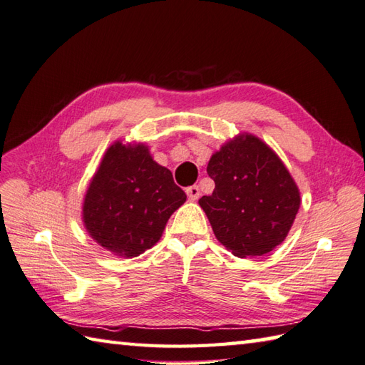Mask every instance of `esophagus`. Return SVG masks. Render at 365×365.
<instances>
[{
  "mask_svg": "<svg viewBox=\"0 0 365 365\" xmlns=\"http://www.w3.org/2000/svg\"><path fill=\"white\" fill-rule=\"evenodd\" d=\"M185 193H187V196H189V200H190V201H196L197 197L201 196V190H200V187H197V185H190V187H187V189H185Z\"/></svg>",
  "mask_w": 365,
  "mask_h": 365,
  "instance_id": "obj_1",
  "label": "esophagus"
}]
</instances>
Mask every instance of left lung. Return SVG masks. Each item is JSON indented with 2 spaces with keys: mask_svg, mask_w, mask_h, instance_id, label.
<instances>
[{
  "mask_svg": "<svg viewBox=\"0 0 365 365\" xmlns=\"http://www.w3.org/2000/svg\"><path fill=\"white\" fill-rule=\"evenodd\" d=\"M207 173L215 190L202 196L215 236L237 257L263 256L288 236L300 193L280 158L245 134L213 153Z\"/></svg>",
  "mask_w": 365,
  "mask_h": 365,
  "instance_id": "left-lung-1",
  "label": "left lung"
}]
</instances>
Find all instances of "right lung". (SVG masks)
I'll return each mask as SVG.
<instances>
[{
  "mask_svg": "<svg viewBox=\"0 0 365 365\" xmlns=\"http://www.w3.org/2000/svg\"><path fill=\"white\" fill-rule=\"evenodd\" d=\"M185 197L172 172L153 161L145 145L129 148L117 141L88 187L83 222L103 248L137 257L157 244Z\"/></svg>",
  "mask_w": 365,
  "mask_h": 365,
  "instance_id": "obj_1",
  "label": "right lung"
}]
</instances>
